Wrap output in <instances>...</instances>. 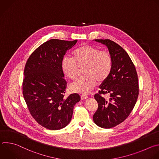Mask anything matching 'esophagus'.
Instances as JSON below:
<instances>
[{"mask_svg": "<svg viewBox=\"0 0 159 159\" xmlns=\"http://www.w3.org/2000/svg\"><path fill=\"white\" fill-rule=\"evenodd\" d=\"M80 97H81V99H82V100H85V99H87L88 98V96H86V95H85V94H82V95L80 96Z\"/></svg>", "mask_w": 159, "mask_h": 159, "instance_id": "esophagus-1", "label": "esophagus"}]
</instances>
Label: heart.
Wrapping results in <instances>:
<instances>
[{
	"mask_svg": "<svg viewBox=\"0 0 159 159\" xmlns=\"http://www.w3.org/2000/svg\"><path fill=\"white\" fill-rule=\"evenodd\" d=\"M72 58L64 57L61 61V70L70 80H75L79 69H83L84 77L70 85L72 92L88 94L96 87L109 77L112 67V59L106 51L88 44H84L72 52Z\"/></svg>",
	"mask_w": 159,
	"mask_h": 159,
	"instance_id": "b5f03b06",
	"label": "heart"
}]
</instances>
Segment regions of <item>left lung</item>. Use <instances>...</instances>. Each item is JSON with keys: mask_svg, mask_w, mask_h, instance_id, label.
<instances>
[{"mask_svg": "<svg viewBox=\"0 0 159 159\" xmlns=\"http://www.w3.org/2000/svg\"><path fill=\"white\" fill-rule=\"evenodd\" d=\"M105 44L112 59L107 79L95 94L98 109L93 116L94 123L102 128H111L124 121L132 111L139 96V80L135 66L126 51L110 39H94ZM101 94H108L106 100Z\"/></svg>", "mask_w": 159, "mask_h": 159, "instance_id": "8db88e82", "label": "left lung"}]
</instances>
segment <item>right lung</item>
<instances>
[{
  "instance_id": "add662e5",
  "label": "right lung",
  "mask_w": 159,
  "mask_h": 159,
  "mask_svg": "<svg viewBox=\"0 0 159 159\" xmlns=\"http://www.w3.org/2000/svg\"><path fill=\"white\" fill-rule=\"evenodd\" d=\"M77 40L52 39L43 43L30 55L25 68L23 96L33 118L51 130L65 128L71 121L78 94L64 97L66 82L61 61Z\"/></svg>"
}]
</instances>
